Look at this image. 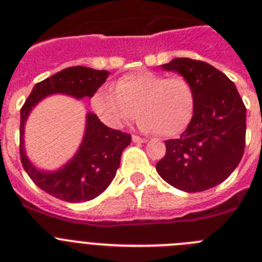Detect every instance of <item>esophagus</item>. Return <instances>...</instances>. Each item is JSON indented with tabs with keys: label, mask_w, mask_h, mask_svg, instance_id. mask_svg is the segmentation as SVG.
Returning a JSON list of instances; mask_svg holds the SVG:
<instances>
[{
	"label": "esophagus",
	"mask_w": 262,
	"mask_h": 262,
	"mask_svg": "<svg viewBox=\"0 0 262 262\" xmlns=\"http://www.w3.org/2000/svg\"><path fill=\"white\" fill-rule=\"evenodd\" d=\"M132 141H133L134 143H145V142H147V140H146V138H142V137H138V136H132Z\"/></svg>",
	"instance_id": "34e87169"
}]
</instances>
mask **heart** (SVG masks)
<instances>
[{
	"label": "heart",
	"instance_id": "1",
	"mask_svg": "<svg viewBox=\"0 0 262 262\" xmlns=\"http://www.w3.org/2000/svg\"><path fill=\"white\" fill-rule=\"evenodd\" d=\"M91 107L110 128H122L138 112L141 130L172 137L180 133L192 119L194 94L183 77L166 78L140 70L120 77L115 89L99 87L91 98Z\"/></svg>",
	"mask_w": 262,
	"mask_h": 262
}]
</instances>
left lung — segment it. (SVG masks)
<instances>
[{"mask_svg": "<svg viewBox=\"0 0 262 262\" xmlns=\"http://www.w3.org/2000/svg\"><path fill=\"white\" fill-rule=\"evenodd\" d=\"M187 79L194 94L193 116L176 140L166 141L157 163L164 181L184 190L210 189L234 172L246 145V105L226 74L204 61L181 57L160 65Z\"/></svg>", "mask_w": 262, "mask_h": 262, "instance_id": "8db88e82", "label": "left lung"}]
</instances>
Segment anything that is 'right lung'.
Here are the masks:
<instances>
[{"instance_id": "obj_1", "label": "right lung", "mask_w": 262, "mask_h": 262, "mask_svg": "<svg viewBox=\"0 0 262 262\" xmlns=\"http://www.w3.org/2000/svg\"><path fill=\"white\" fill-rule=\"evenodd\" d=\"M110 72L86 67L67 68L35 84L20 110V160L28 176L40 189L67 202H86L102 194L120 167L122 151L130 145L128 133L108 128L93 112L86 114V126L78 150L58 169H43L28 159L25 147V125L28 116L47 96L62 94L81 100L108 78Z\"/></svg>"}]
</instances>
